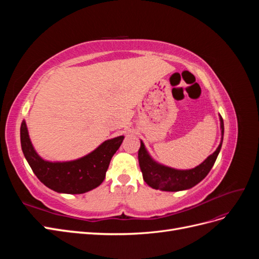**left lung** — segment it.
<instances>
[{"mask_svg":"<svg viewBox=\"0 0 259 259\" xmlns=\"http://www.w3.org/2000/svg\"><path fill=\"white\" fill-rule=\"evenodd\" d=\"M221 128L222 135L224 136V120L222 116ZM222 143L219 144L216 151L213 154H210L200 165L191 169L180 170L156 163L147 152L144 143L140 142V148L138 150V161L144 180L147 185L153 188V189H160L163 191H180L189 189V188H192L193 186L199 184L209 173L210 168L213 167L217 159L219 151H221Z\"/></svg>","mask_w":259,"mask_h":259,"instance_id":"obj_1","label":"left lung"}]
</instances>
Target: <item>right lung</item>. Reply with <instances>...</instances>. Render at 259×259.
<instances>
[{
	"instance_id": "right-lung-1",
	"label": "right lung",
	"mask_w": 259,
	"mask_h": 259,
	"mask_svg": "<svg viewBox=\"0 0 259 259\" xmlns=\"http://www.w3.org/2000/svg\"><path fill=\"white\" fill-rule=\"evenodd\" d=\"M124 136L106 140L97 149L81 159L69 162H50L38 155L30 142L26 122L20 127L22 152L35 176L50 189L69 194H80L98 187L104 182L113 154L120 148Z\"/></svg>"
}]
</instances>
